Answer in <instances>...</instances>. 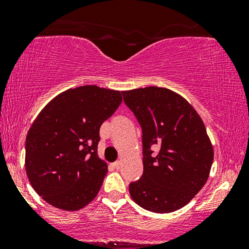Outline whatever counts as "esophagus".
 <instances>
[{
  "instance_id": "esophagus-1",
  "label": "esophagus",
  "mask_w": 249,
  "mask_h": 249,
  "mask_svg": "<svg viewBox=\"0 0 249 249\" xmlns=\"http://www.w3.org/2000/svg\"><path fill=\"white\" fill-rule=\"evenodd\" d=\"M111 166H112L113 168H116V170H118L119 167H121V161H115L111 164Z\"/></svg>"
}]
</instances>
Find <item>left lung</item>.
Instances as JSON below:
<instances>
[{"mask_svg": "<svg viewBox=\"0 0 249 249\" xmlns=\"http://www.w3.org/2000/svg\"><path fill=\"white\" fill-rule=\"evenodd\" d=\"M142 127V178L128 185L137 205L154 213L184 207L210 176L213 147L206 127L186 99L165 88L123 91Z\"/></svg>", "mask_w": 249, "mask_h": 249, "instance_id": "obj_1", "label": "left lung"}]
</instances>
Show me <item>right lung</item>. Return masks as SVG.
I'll list each match as a JSON object with an SVG mask.
<instances>
[{"mask_svg": "<svg viewBox=\"0 0 249 249\" xmlns=\"http://www.w3.org/2000/svg\"><path fill=\"white\" fill-rule=\"evenodd\" d=\"M121 103L119 91L84 85L62 92L39 112L25 141V170L48 204L77 211L95 199L107 173L97 154L99 128Z\"/></svg>", "mask_w": 249, "mask_h": 249, "instance_id": "add662e5", "label": "right lung"}]
</instances>
